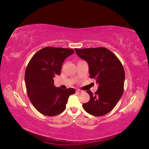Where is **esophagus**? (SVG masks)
Masks as SVG:
<instances>
[{
  "mask_svg": "<svg viewBox=\"0 0 149 149\" xmlns=\"http://www.w3.org/2000/svg\"><path fill=\"white\" fill-rule=\"evenodd\" d=\"M76 93H83V90H81V89H76Z\"/></svg>",
  "mask_w": 149,
  "mask_h": 149,
  "instance_id": "34e87169",
  "label": "esophagus"
}]
</instances>
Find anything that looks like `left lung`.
<instances>
[{"label": "left lung", "mask_w": 149, "mask_h": 149, "mask_svg": "<svg viewBox=\"0 0 149 149\" xmlns=\"http://www.w3.org/2000/svg\"><path fill=\"white\" fill-rule=\"evenodd\" d=\"M77 55L88 62L90 78L99 86L93 94L87 91L90 100L84 103L86 112L94 116H104L114 109L123 96L125 72L123 65L114 54L104 47L78 49Z\"/></svg>", "instance_id": "1"}]
</instances>
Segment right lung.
I'll list each match as a JSON object with an SVG mask.
<instances>
[{
	"mask_svg": "<svg viewBox=\"0 0 149 149\" xmlns=\"http://www.w3.org/2000/svg\"><path fill=\"white\" fill-rule=\"evenodd\" d=\"M73 49L45 47L36 53L26 66L25 81L29 97L40 113L47 116L61 114L68 99L75 89H62L54 86L53 78L60 75L63 63L74 53Z\"/></svg>",
	"mask_w": 149,
	"mask_h": 149,
	"instance_id": "obj_1",
	"label": "right lung"
}]
</instances>
